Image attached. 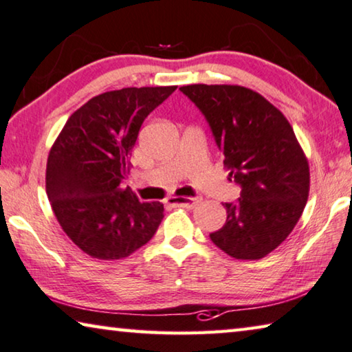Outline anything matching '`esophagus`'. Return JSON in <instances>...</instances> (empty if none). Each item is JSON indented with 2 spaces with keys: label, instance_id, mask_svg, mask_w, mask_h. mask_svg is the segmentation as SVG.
Here are the masks:
<instances>
[{
  "label": "esophagus",
  "instance_id": "34e87169",
  "mask_svg": "<svg viewBox=\"0 0 352 352\" xmlns=\"http://www.w3.org/2000/svg\"><path fill=\"white\" fill-rule=\"evenodd\" d=\"M169 204L172 206H182V208H196L199 204H202L200 197H170Z\"/></svg>",
  "mask_w": 352,
  "mask_h": 352
}]
</instances>
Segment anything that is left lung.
I'll return each instance as SVG.
<instances>
[{"instance_id":"8db88e82","label":"left lung","mask_w":352,"mask_h":352,"mask_svg":"<svg viewBox=\"0 0 352 352\" xmlns=\"http://www.w3.org/2000/svg\"><path fill=\"white\" fill-rule=\"evenodd\" d=\"M180 91L202 111L241 196L211 241L238 260H260L285 241L305 208L309 161L287 117L252 89L189 85Z\"/></svg>"}]
</instances>
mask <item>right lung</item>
Returning <instances> with one entry per match:
<instances>
[{"mask_svg":"<svg viewBox=\"0 0 352 352\" xmlns=\"http://www.w3.org/2000/svg\"><path fill=\"white\" fill-rule=\"evenodd\" d=\"M175 89L100 94L69 117L50 150L45 185L53 213L92 258H125L148 243L163 221V204L139 202L122 182L142 122Z\"/></svg>","mask_w":352,"mask_h":352,"instance_id":"add662e5","label":"right lung"}]
</instances>
